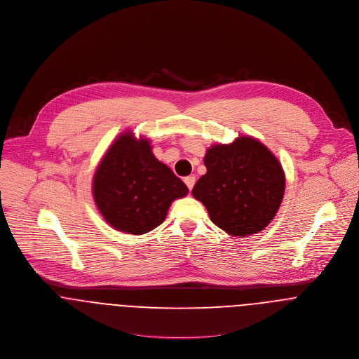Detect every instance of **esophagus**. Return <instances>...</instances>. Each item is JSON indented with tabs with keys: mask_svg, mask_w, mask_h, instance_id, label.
<instances>
[{
	"mask_svg": "<svg viewBox=\"0 0 359 359\" xmlns=\"http://www.w3.org/2000/svg\"><path fill=\"white\" fill-rule=\"evenodd\" d=\"M184 182H185V185L188 187V189L192 191V188H194V185H195V182H196V178H195L194 175H189V177H185V178H184Z\"/></svg>",
	"mask_w": 359,
	"mask_h": 359,
	"instance_id": "1",
	"label": "esophagus"
}]
</instances>
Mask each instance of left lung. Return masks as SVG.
I'll use <instances>...</instances> for the list:
<instances>
[{
    "mask_svg": "<svg viewBox=\"0 0 359 359\" xmlns=\"http://www.w3.org/2000/svg\"><path fill=\"white\" fill-rule=\"evenodd\" d=\"M205 165L207 172L192 195L218 228L243 238L273 219L285 194V172L265 145L250 137L214 145L205 154Z\"/></svg>",
    "mask_w": 359,
    "mask_h": 359,
    "instance_id": "obj_1",
    "label": "left lung"
}]
</instances>
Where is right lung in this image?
I'll use <instances>...</instances> for the list:
<instances>
[{"mask_svg": "<svg viewBox=\"0 0 359 359\" xmlns=\"http://www.w3.org/2000/svg\"><path fill=\"white\" fill-rule=\"evenodd\" d=\"M94 199L103 218L117 231L142 235L158 226L187 185L163 163L149 141L121 134L103 156L94 175Z\"/></svg>", "mask_w": 359, "mask_h": 359, "instance_id": "add662e5", "label": "right lung"}]
</instances>
